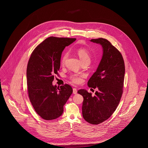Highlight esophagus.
<instances>
[{
	"label": "esophagus",
	"instance_id": "esophagus-1",
	"mask_svg": "<svg viewBox=\"0 0 148 148\" xmlns=\"http://www.w3.org/2000/svg\"><path fill=\"white\" fill-rule=\"evenodd\" d=\"M73 93L75 94V95L77 93V90L76 88H73Z\"/></svg>",
	"mask_w": 148,
	"mask_h": 148
}]
</instances>
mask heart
<instances>
[{"label": "heart", "mask_w": 148, "mask_h": 148, "mask_svg": "<svg viewBox=\"0 0 148 148\" xmlns=\"http://www.w3.org/2000/svg\"><path fill=\"white\" fill-rule=\"evenodd\" d=\"M75 52L79 57L82 62H88L90 63V55L88 51V50L84 48H77L75 49ZM68 57V53H65L62 58V63L64 64L65 63L66 58ZM82 76L77 75H73L71 76V80L75 83H79L82 81Z\"/></svg>", "instance_id": "b5f03b06"}]
</instances>
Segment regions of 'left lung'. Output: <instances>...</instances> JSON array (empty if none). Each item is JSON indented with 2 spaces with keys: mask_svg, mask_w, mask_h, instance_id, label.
I'll return each instance as SVG.
<instances>
[{
  "mask_svg": "<svg viewBox=\"0 0 148 148\" xmlns=\"http://www.w3.org/2000/svg\"><path fill=\"white\" fill-rule=\"evenodd\" d=\"M101 45L103 56L99 65L88 82L90 88H97L95 96L85 89L77 93L83 96V118L92 124H99L109 119L116 110L122 94L125 75V64L119 50L103 38L91 39Z\"/></svg>",
  "mask_w": 148,
  "mask_h": 148,
  "instance_id": "obj_1",
  "label": "left lung"
}]
</instances>
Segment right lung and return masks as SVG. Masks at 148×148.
Masks as SVG:
<instances>
[{"instance_id":"obj_1","label":"right lung","mask_w":148,"mask_h":148,"mask_svg":"<svg viewBox=\"0 0 148 148\" xmlns=\"http://www.w3.org/2000/svg\"><path fill=\"white\" fill-rule=\"evenodd\" d=\"M75 38L49 37L32 52L27 68L28 96L36 112L45 120H55L63 113V106L73 90L68 84L53 85L65 47Z\"/></svg>"}]
</instances>
